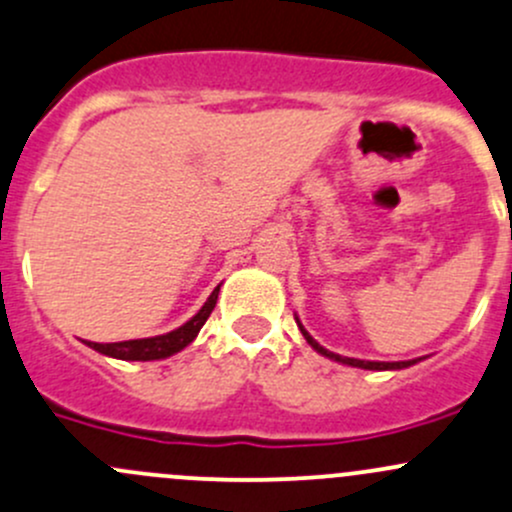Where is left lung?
Wrapping results in <instances>:
<instances>
[{"label": "left lung", "mask_w": 512, "mask_h": 512, "mask_svg": "<svg viewBox=\"0 0 512 512\" xmlns=\"http://www.w3.org/2000/svg\"><path fill=\"white\" fill-rule=\"evenodd\" d=\"M297 324H299V319H297ZM299 328H301V333H304L306 343H309V346L314 348L316 353L326 355V358L336 360V363L351 365V368H363V370H402V368H410V365L419 363V360H422V358H414V360H397V363H380V360H358V358H346V355H338V353H331V351H326L324 346H319V343H316L314 338L309 336V331H306L304 326L299 324Z\"/></svg>", "instance_id": "8db88e82"}]
</instances>
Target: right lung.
<instances>
[{
    "label": "right lung",
    "mask_w": 512,
    "mask_h": 512,
    "mask_svg": "<svg viewBox=\"0 0 512 512\" xmlns=\"http://www.w3.org/2000/svg\"><path fill=\"white\" fill-rule=\"evenodd\" d=\"M218 292L220 284L213 289V294L208 297L206 304L198 309V314L193 319H188L184 326L174 328V331L164 333V336H154V338H134V341H120V343H93L85 341V346H90L93 351H98L102 355H110V358H120V360H161L169 358V355L184 351L188 343L198 336L203 324L208 321L211 311L215 309V301H218Z\"/></svg>",
    "instance_id": "right-lung-1"
}]
</instances>
